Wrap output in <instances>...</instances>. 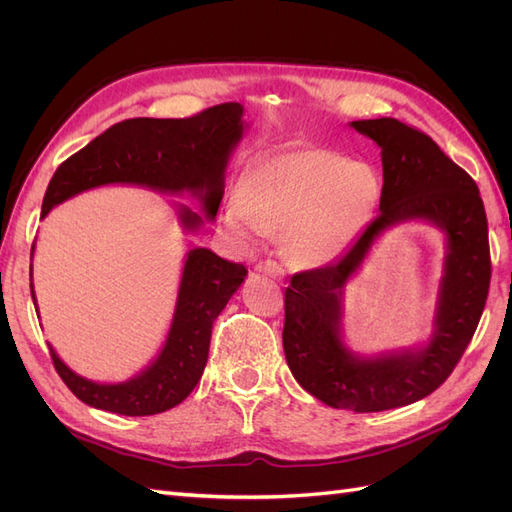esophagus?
I'll list each match as a JSON object with an SVG mask.
<instances>
[{
	"mask_svg": "<svg viewBox=\"0 0 512 512\" xmlns=\"http://www.w3.org/2000/svg\"><path fill=\"white\" fill-rule=\"evenodd\" d=\"M256 271H258V273H265V275H271V277H275V280H282V277L286 275V273H284V269H282V265H277L275 260L258 262V265H256Z\"/></svg>",
	"mask_w": 512,
	"mask_h": 512,
	"instance_id": "1",
	"label": "esophagus"
}]
</instances>
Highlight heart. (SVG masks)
<instances>
[{
    "label": "heart",
    "mask_w": 512,
    "mask_h": 512,
    "mask_svg": "<svg viewBox=\"0 0 512 512\" xmlns=\"http://www.w3.org/2000/svg\"><path fill=\"white\" fill-rule=\"evenodd\" d=\"M380 196L374 168L327 151H286L247 168L241 196L222 205L220 222L239 247L282 232V252L299 267H320L361 235Z\"/></svg>",
    "instance_id": "1"
}]
</instances>
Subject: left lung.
Instances as JSON below:
<instances>
[{
    "mask_svg": "<svg viewBox=\"0 0 512 512\" xmlns=\"http://www.w3.org/2000/svg\"><path fill=\"white\" fill-rule=\"evenodd\" d=\"M380 147V213L342 258L290 277L284 352L303 389L331 408L382 412L427 397L451 376L485 309L491 280L483 198L474 179L423 132L380 117L350 121ZM408 221L436 225L445 262L432 335L412 349L359 355L343 335V290L386 229Z\"/></svg>",
    "mask_w": 512,
    "mask_h": 512,
    "instance_id": "8db88e82",
    "label": "left lung"
}]
</instances>
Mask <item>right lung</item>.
<instances>
[{
	"label": "right lung",
	"mask_w": 512,
	"mask_h": 512,
	"mask_svg": "<svg viewBox=\"0 0 512 512\" xmlns=\"http://www.w3.org/2000/svg\"><path fill=\"white\" fill-rule=\"evenodd\" d=\"M247 128L250 123L243 119L239 102L213 106L188 119L138 117L115 123L55 170L40 218L87 190L102 185H138L162 194L198 198L205 215L194 213L188 205H175L181 228L196 232L205 222L215 220L224 196L228 160ZM34 250L36 241L32 258ZM245 275L243 265L220 258L209 247H194L183 260L166 339L149 365L123 382H96L76 374L49 344L57 374L83 404L96 410L149 416L179 406L205 371L213 320L243 284ZM29 280L38 312L34 267L29 269Z\"/></svg>",
	"instance_id": "add662e5"
}]
</instances>
